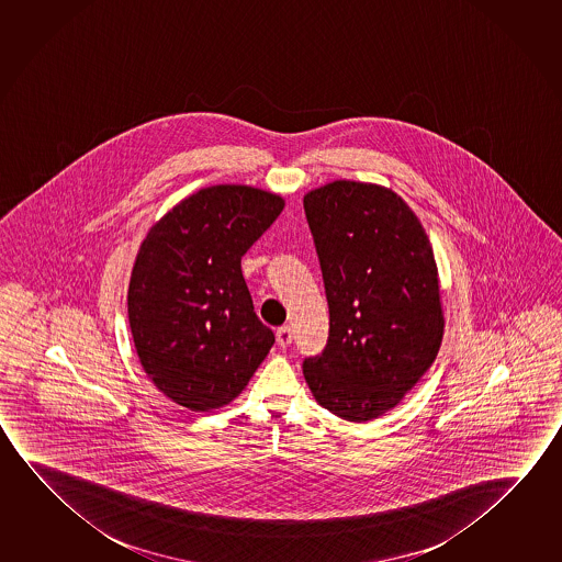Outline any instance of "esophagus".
Returning <instances> with one entry per match:
<instances>
[{"mask_svg": "<svg viewBox=\"0 0 562 562\" xmlns=\"http://www.w3.org/2000/svg\"><path fill=\"white\" fill-rule=\"evenodd\" d=\"M292 340H294V333H292V328L288 327H280L277 330V342L278 346H282V348H285V346L292 345Z\"/></svg>", "mask_w": 562, "mask_h": 562, "instance_id": "esophagus-1", "label": "esophagus"}]
</instances>
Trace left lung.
Wrapping results in <instances>:
<instances>
[{"label":"left lung","instance_id":"1","mask_svg":"<svg viewBox=\"0 0 562 562\" xmlns=\"http://www.w3.org/2000/svg\"><path fill=\"white\" fill-rule=\"evenodd\" d=\"M328 302V340L303 375L323 408L368 423L432 366L443 312L432 245L405 200L372 182L303 196Z\"/></svg>","mask_w":562,"mask_h":562}]
</instances>
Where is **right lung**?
Segmentation results:
<instances>
[{
    "label": "right lung",
    "mask_w": 562,
    "mask_h": 562,
    "mask_svg": "<svg viewBox=\"0 0 562 562\" xmlns=\"http://www.w3.org/2000/svg\"><path fill=\"white\" fill-rule=\"evenodd\" d=\"M284 199L216 184L157 222L132 268L128 321L139 363L165 397L189 411L232 403L274 345L260 323L241 257Z\"/></svg>",
    "instance_id": "add662e5"
}]
</instances>
